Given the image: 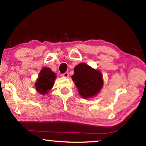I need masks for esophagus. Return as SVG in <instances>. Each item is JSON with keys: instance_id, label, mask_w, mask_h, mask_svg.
Instances as JSON below:
<instances>
[{"instance_id": "obj_1", "label": "esophagus", "mask_w": 146, "mask_h": 146, "mask_svg": "<svg viewBox=\"0 0 146 146\" xmlns=\"http://www.w3.org/2000/svg\"><path fill=\"white\" fill-rule=\"evenodd\" d=\"M61 76L62 77H63V78H68V77H69V74H68V72H65V73H64V74H63L61 75Z\"/></svg>"}]
</instances>
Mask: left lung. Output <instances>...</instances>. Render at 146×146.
Segmentation results:
<instances>
[{"label": "left lung", "instance_id": "8db88e82", "mask_svg": "<svg viewBox=\"0 0 146 146\" xmlns=\"http://www.w3.org/2000/svg\"><path fill=\"white\" fill-rule=\"evenodd\" d=\"M72 80L74 82L79 94L85 99L96 96L104 85L101 72L85 63H81L75 66Z\"/></svg>", "mask_w": 146, "mask_h": 146}]
</instances>
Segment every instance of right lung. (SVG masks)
Segmentation results:
<instances>
[{
  "label": "right lung",
  "mask_w": 146,
  "mask_h": 146,
  "mask_svg": "<svg viewBox=\"0 0 146 146\" xmlns=\"http://www.w3.org/2000/svg\"><path fill=\"white\" fill-rule=\"evenodd\" d=\"M56 74L50 68L44 67L40 70L36 82L35 83V88L37 92L42 95L48 93L54 86Z\"/></svg>",
  "instance_id": "1"
}]
</instances>
